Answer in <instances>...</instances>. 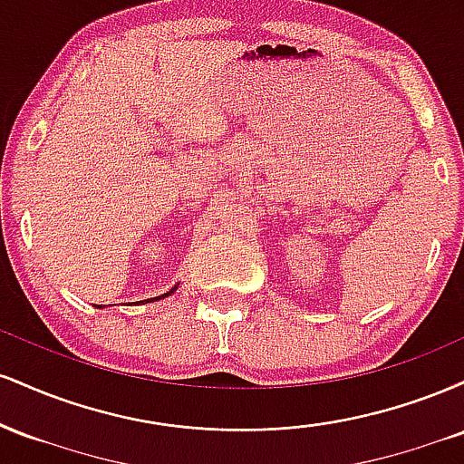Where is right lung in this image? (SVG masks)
I'll return each instance as SVG.
<instances>
[{
    "label": "right lung",
    "instance_id": "right-lung-1",
    "mask_svg": "<svg viewBox=\"0 0 464 464\" xmlns=\"http://www.w3.org/2000/svg\"><path fill=\"white\" fill-rule=\"evenodd\" d=\"M174 290H177V285H174L172 290H169V292H165V295H161V296H154V299H146V303H152V301H159V299H163V296H169V295H172ZM141 303H143V301H141Z\"/></svg>",
    "mask_w": 464,
    "mask_h": 464
}]
</instances>
